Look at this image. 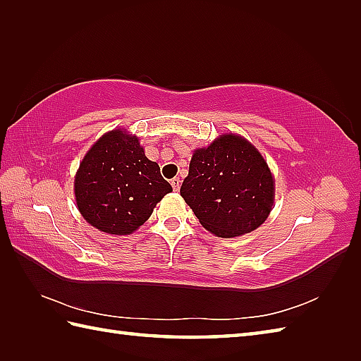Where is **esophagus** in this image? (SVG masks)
I'll return each mask as SVG.
<instances>
[{
	"instance_id": "34e87169",
	"label": "esophagus",
	"mask_w": 361,
	"mask_h": 361,
	"mask_svg": "<svg viewBox=\"0 0 361 361\" xmlns=\"http://www.w3.org/2000/svg\"><path fill=\"white\" fill-rule=\"evenodd\" d=\"M171 185L173 188V190H180V186H181V180L178 178V176H175V178L171 180Z\"/></svg>"
}]
</instances>
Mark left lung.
I'll use <instances>...</instances> for the list:
<instances>
[{
	"instance_id": "8db88e82",
	"label": "left lung",
	"mask_w": 361,
	"mask_h": 361,
	"mask_svg": "<svg viewBox=\"0 0 361 361\" xmlns=\"http://www.w3.org/2000/svg\"><path fill=\"white\" fill-rule=\"evenodd\" d=\"M180 194L208 231L235 237L267 220L274 186L255 145L237 135H224L194 152Z\"/></svg>"
}]
</instances>
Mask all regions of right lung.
I'll use <instances>...</instances> for the list:
<instances>
[{"label": "right lung", "mask_w": 361, "mask_h": 361, "mask_svg": "<svg viewBox=\"0 0 361 361\" xmlns=\"http://www.w3.org/2000/svg\"><path fill=\"white\" fill-rule=\"evenodd\" d=\"M78 208L90 225L109 234L140 228L172 186L144 155L136 136L104 135L83 158L74 180Z\"/></svg>", "instance_id": "right-lung-1"}]
</instances>
